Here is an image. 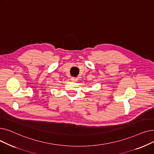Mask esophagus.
I'll use <instances>...</instances> for the list:
<instances>
[{"instance_id":"esophagus-1","label":"esophagus","mask_w":154,"mask_h":154,"mask_svg":"<svg viewBox=\"0 0 154 154\" xmlns=\"http://www.w3.org/2000/svg\"><path fill=\"white\" fill-rule=\"evenodd\" d=\"M71 80H72V81H74V82H75V81H77V79L75 78V77H72L71 78Z\"/></svg>"}]
</instances>
